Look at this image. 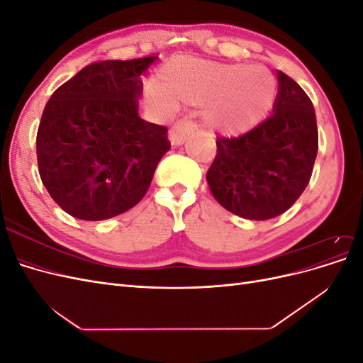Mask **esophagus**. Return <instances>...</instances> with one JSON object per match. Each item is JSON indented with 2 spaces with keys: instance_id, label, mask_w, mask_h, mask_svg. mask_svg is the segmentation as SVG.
<instances>
[{
  "instance_id": "obj_1",
  "label": "esophagus",
  "mask_w": 363,
  "mask_h": 363,
  "mask_svg": "<svg viewBox=\"0 0 363 363\" xmlns=\"http://www.w3.org/2000/svg\"><path fill=\"white\" fill-rule=\"evenodd\" d=\"M195 131V124L189 119H180L169 130V140L172 145H182Z\"/></svg>"
}]
</instances>
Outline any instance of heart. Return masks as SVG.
<instances>
[{
  "mask_svg": "<svg viewBox=\"0 0 363 363\" xmlns=\"http://www.w3.org/2000/svg\"><path fill=\"white\" fill-rule=\"evenodd\" d=\"M160 91L175 101L206 104V124L224 136H239L268 116L277 98V80L260 65L175 57L160 69ZM150 95L168 104L157 89Z\"/></svg>",
  "mask_w": 363,
  "mask_h": 363,
  "instance_id": "1",
  "label": "heart"
}]
</instances>
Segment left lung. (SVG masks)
<instances>
[{
	"label": "left lung",
	"instance_id": "left-lung-1",
	"mask_svg": "<svg viewBox=\"0 0 363 363\" xmlns=\"http://www.w3.org/2000/svg\"><path fill=\"white\" fill-rule=\"evenodd\" d=\"M277 77L272 115L242 136H218L216 157L206 175L219 204L255 221L276 218L300 199L318 152L311 98L284 72Z\"/></svg>",
	"mask_w": 363,
	"mask_h": 363
}]
</instances>
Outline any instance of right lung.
I'll list each match as a JSON object with an SVG mask.
<instances>
[{
  "instance_id": "1",
  "label": "right lung",
  "mask_w": 363,
  "mask_h": 363,
  "mask_svg": "<svg viewBox=\"0 0 363 363\" xmlns=\"http://www.w3.org/2000/svg\"><path fill=\"white\" fill-rule=\"evenodd\" d=\"M156 59L87 65L43 108L36 138L40 180L71 216L103 221L147 194L171 147L167 127L138 115L140 74Z\"/></svg>"
}]
</instances>
